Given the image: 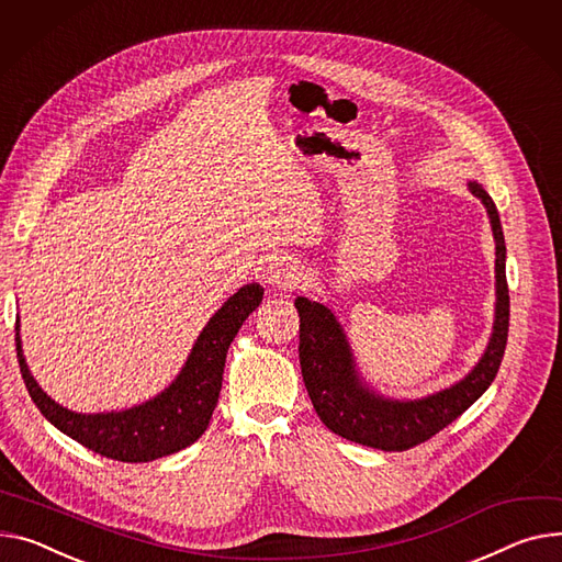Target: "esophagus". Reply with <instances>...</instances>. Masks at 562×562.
Returning <instances> with one entry per match:
<instances>
[{"label":"esophagus","mask_w":562,"mask_h":562,"mask_svg":"<svg viewBox=\"0 0 562 562\" xmlns=\"http://www.w3.org/2000/svg\"><path fill=\"white\" fill-rule=\"evenodd\" d=\"M259 271H261V280H265L267 284L282 286V289H291L297 280V267H295L293 257L282 255V252L269 255Z\"/></svg>","instance_id":"34e87169"}]
</instances>
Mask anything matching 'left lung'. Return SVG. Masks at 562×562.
<instances>
[{
    "mask_svg": "<svg viewBox=\"0 0 562 562\" xmlns=\"http://www.w3.org/2000/svg\"><path fill=\"white\" fill-rule=\"evenodd\" d=\"M470 190L488 210L495 235V271H497V310L491 344L481 361L459 384L436 395L395 402L368 391L357 378L355 359L341 325L334 314L307 297H295V310L301 314V368L307 393L318 418L334 434L346 440L375 447L384 452L411 450L468 411L497 378L508 341L510 297L506 282V244L502 221L488 192L479 182H470Z\"/></svg>",
    "mask_w": 562,
    "mask_h": 562,
    "instance_id": "1",
    "label": "left lung"
}]
</instances>
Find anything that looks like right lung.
Returning <instances> with one entry per match:
<instances>
[{
    "instance_id": "1",
    "label": "right lung",
    "mask_w": 562,
    "mask_h": 562,
    "mask_svg": "<svg viewBox=\"0 0 562 562\" xmlns=\"http://www.w3.org/2000/svg\"><path fill=\"white\" fill-rule=\"evenodd\" d=\"M261 297H265V289L255 282L228 297V303L201 331L176 382L158 397L139 406L86 416L56 404L31 378L22 355L20 323H15V350L22 380L41 414L94 454L122 463H146L169 457L190 447L207 429L218 402L228 348L248 314L259 307Z\"/></svg>"
}]
</instances>
